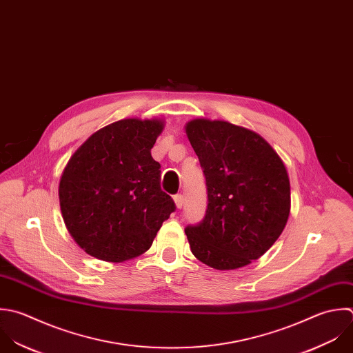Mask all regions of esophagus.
<instances>
[{
	"label": "esophagus",
	"instance_id": "34e87169",
	"mask_svg": "<svg viewBox=\"0 0 353 353\" xmlns=\"http://www.w3.org/2000/svg\"><path fill=\"white\" fill-rule=\"evenodd\" d=\"M174 203H176V206H177V209H181L183 206H184V196L181 195V194H177V195H174Z\"/></svg>",
	"mask_w": 353,
	"mask_h": 353
}]
</instances>
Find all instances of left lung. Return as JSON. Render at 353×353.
I'll use <instances>...</instances> for the list:
<instances>
[{"label": "left lung", "instance_id": "8db88e82", "mask_svg": "<svg viewBox=\"0 0 353 353\" xmlns=\"http://www.w3.org/2000/svg\"><path fill=\"white\" fill-rule=\"evenodd\" d=\"M203 169L208 208L188 225L192 254L214 270L260 259L281 236L290 213V181L275 150L256 132L225 121L185 126Z\"/></svg>", "mask_w": 353, "mask_h": 353}]
</instances>
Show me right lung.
<instances>
[{"mask_svg":"<svg viewBox=\"0 0 353 353\" xmlns=\"http://www.w3.org/2000/svg\"><path fill=\"white\" fill-rule=\"evenodd\" d=\"M162 129L159 119H121L93 133L70 158L59 184L60 210L89 256L122 263L143 254L176 210L151 157Z\"/></svg>","mask_w":353,"mask_h":353,"instance_id":"obj_1","label":"right lung"}]
</instances>
